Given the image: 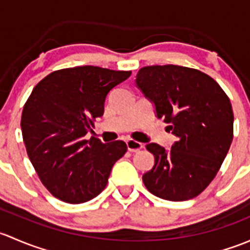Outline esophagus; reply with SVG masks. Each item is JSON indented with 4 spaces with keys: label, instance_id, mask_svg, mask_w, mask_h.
Listing matches in <instances>:
<instances>
[{
    "label": "esophagus",
    "instance_id": "obj_1",
    "mask_svg": "<svg viewBox=\"0 0 250 250\" xmlns=\"http://www.w3.org/2000/svg\"><path fill=\"white\" fill-rule=\"evenodd\" d=\"M126 146H127V149L131 153H136V151L141 150L143 148V144L135 140H127L126 141Z\"/></svg>",
    "mask_w": 250,
    "mask_h": 250
}]
</instances>
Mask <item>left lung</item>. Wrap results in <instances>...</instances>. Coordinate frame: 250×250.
I'll return each instance as SVG.
<instances>
[{
    "mask_svg": "<svg viewBox=\"0 0 250 250\" xmlns=\"http://www.w3.org/2000/svg\"><path fill=\"white\" fill-rule=\"evenodd\" d=\"M136 84L177 137L168 151L156 143L146 144L155 164L143 174L144 185L168 201L194 199L214 179L230 149V99L212 77L184 66L142 67Z\"/></svg>",
    "mask_w": 250,
    "mask_h": 250,
    "instance_id": "left-lung-1",
    "label": "left lung"
}]
</instances>
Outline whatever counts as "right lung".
Here are the masks:
<instances>
[{
    "mask_svg": "<svg viewBox=\"0 0 250 250\" xmlns=\"http://www.w3.org/2000/svg\"><path fill=\"white\" fill-rule=\"evenodd\" d=\"M130 76L131 71L81 66L51 72L33 87L22 109V140L41 182L56 199L83 203L106 188L127 146L85 135L104 115L108 92Z\"/></svg>",
    "mask_w": 250,
    "mask_h": 250,
    "instance_id": "1",
    "label": "right lung"
}]
</instances>
